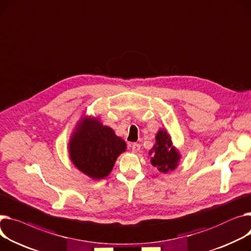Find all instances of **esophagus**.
Masks as SVG:
<instances>
[{
  "label": "esophagus",
  "instance_id": "34e87169",
  "mask_svg": "<svg viewBox=\"0 0 251 251\" xmlns=\"http://www.w3.org/2000/svg\"><path fill=\"white\" fill-rule=\"evenodd\" d=\"M131 148H132V151H133V152L137 153V152L139 151V150H140V144H138V143H133L132 146H131Z\"/></svg>",
  "mask_w": 251,
  "mask_h": 251
}]
</instances>
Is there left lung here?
I'll return each instance as SVG.
<instances>
[{
    "label": "left lung",
    "mask_w": 251,
    "mask_h": 251,
    "mask_svg": "<svg viewBox=\"0 0 251 251\" xmlns=\"http://www.w3.org/2000/svg\"><path fill=\"white\" fill-rule=\"evenodd\" d=\"M155 141L152 149L149 151V154L151 155L150 162L163 174L176 170L180 159V154L173 145L169 132L160 129L155 136Z\"/></svg>",
    "instance_id": "left-lung-1"
}]
</instances>
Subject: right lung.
I'll use <instances>...</instances> for the list:
<instances>
[{"instance_id": "right-lung-1", "label": "right lung", "mask_w": 251, "mask_h": 251, "mask_svg": "<svg viewBox=\"0 0 251 251\" xmlns=\"http://www.w3.org/2000/svg\"><path fill=\"white\" fill-rule=\"evenodd\" d=\"M125 141L98 118L83 117L70 140V157L77 170L94 179L106 177L126 150Z\"/></svg>"}]
</instances>
